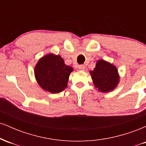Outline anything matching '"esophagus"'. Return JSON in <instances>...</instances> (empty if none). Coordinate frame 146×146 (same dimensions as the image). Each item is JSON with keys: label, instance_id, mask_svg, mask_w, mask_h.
<instances>
[{"label": "esophagus", "instance_id": "1", "mask_svg": "<svg viewBox=\"0 0 146 146\" xmlns=\"http://www.w3.org/2000/svg\"><path fill=\"white\" fill-rule=\"evenodd\" d=\"M79 68V70L80 71H85V66L84 65H80V66H78Z\"/></svg>", "mask_w": 146, "mask_h": 146}]
</instances>
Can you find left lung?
Segmentation results:
<instances>
[{"mask_svg":"<svg viewBox=\"0 0 146 146\" xmlns=\"http://www.w3.org/2000/svg\"><path fill=\"white\" fill-rule=\"evenodd\" d=\"M93 84L102 93H108L115 89L119 82L118 70L113 64L99 60L95 67L90 71Z\"/></svg>","mask_w":146,"mask_h":146,"instance_id":"1","label":"left lung"}]
</instances>
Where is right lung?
Returning a JSON list of instances; mask_svg holds the SVG:
<instances>
[{"instance_id":"right-lung-1","label":"right lung","mask_w":146,"mask_h":146,"mask_svg":"<svg viewBox=\"0 0 146 146\" xmlns=\"http://www.w3.org/2000/svg\"><path fill=\"white\" fill-rule=\"evenodd\" d=\"M73 68L64 64L59 55L49 53L38 60L34 68L39 86L51 93H58L67 87L68 78Z\"/></svg>"}]
</instances>
